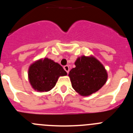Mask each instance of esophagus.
<instances>
[{
	"label": "esophagus",
	"instance_id": "34e87169",
	"mask_svg": "<svg viewBox=\"0 0 133 133\" xmlns=\"http://www.w3.org/2000/svg\"><path fill=\"white\" fill-rule=\"evenodd\" d=\"M64 70L67 72V73H69V65H65V66H64Z\"/></svg>",
	"mask_w": 133,
	"mask_h": 133
}]
</instances>
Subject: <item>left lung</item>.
Masks as SVG:
<instances>
[{"label":"left lung","instance_id":"8db88e82","mask_svg":"<svg viewBox=\"0 0 133 133\" xmlns=\"http://www.w3.org/2000/svg\"><path fill=\"white\" fill-rule=\"evenodd\" d=\"M69 76L75 91L81 96H89L101 89L108 80V73L102 63L93 56L78 57Z\"/></svg>","mask_w":133,"mask_h":133}]
</instances>
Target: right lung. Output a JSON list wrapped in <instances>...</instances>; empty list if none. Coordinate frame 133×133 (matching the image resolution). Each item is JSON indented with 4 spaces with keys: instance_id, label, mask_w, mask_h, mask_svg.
Returning a JSON list of instances; mask_svg holds the SVG:
<instances>
[{
    "instance_id": "add662e5",
    "label": "right lung",
    "mask_w": 133,
    "mask_h": 133,
    "mask_svg": "<svg viewBox=\"0 0 133 133\" xmlns=\"http://www.w3.org/2000/svg\"><path fill=\"white\" fill-rule=\"evenodd\" d=\"M67 73L62 67L48 58H41L31 64L28 79L32 88L38 92H47L53 89L60 76Z\"/></svg>"
}]
</instances>
